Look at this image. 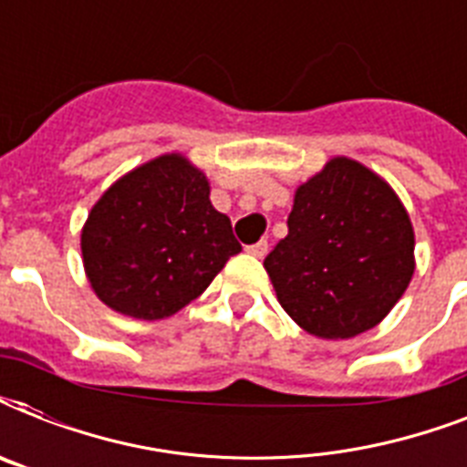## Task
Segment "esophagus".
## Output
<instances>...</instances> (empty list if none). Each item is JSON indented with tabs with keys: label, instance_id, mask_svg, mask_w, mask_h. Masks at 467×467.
Segmentation results:
<instances>
[{
	"label": "esophagus",
	"instance_id": "obj_1",
	"mask_svg": "<svg viewBox=\"0 0 467 467\" xmlns=\"http://www.w3.org/2000/svg\"><path fill=\"white\" fill-rule=\"evenodd\" d=\"M247 252L252 256H264V254H266V252H269V242H266V240L254 242V244H249Z\"/></svg>",
	"mask_w": 467,
	"mask_h": 467
}]
</instances>
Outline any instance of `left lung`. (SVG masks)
Here are the masks:
<instances>
[{
  "mask_svg": "<svg viewBox=\"0 0 467 467\" xmlns=\"http://www.w3.org/2000/svg\"><path fill=\"white\" fill-rule=\"evenodd\" d=\"M264 269L281 307L306 332L348 339L376 327L407 291L412 223L380 176L334 157L296 191L288 234Z\"/></svg>",
  "mask_w": 467,
  "mask_h": 467,
  "instance_id": "left-lung-1",
  "label": "left lung"
}]
</instances>
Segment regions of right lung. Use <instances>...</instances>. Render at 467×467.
I'll list each match as a JSON object with an SVG mask.
<instances>
[{"label":"right lung","mask_w":467,"mask_h":467,"mask_svg":"<svg viewBox=\"0 0 467 467\" xmlns=\"http://www.w3.org/2000/svg\"><path fill=\"white\" fill-rule=\"evenodd\" d=\"M203 171L182 155L133 169L91 208L82 230L89 284L116 312L161 319L186 307L240 254Z\"/></svg>","instance_id":"right-lung-1"}]
</instances>
